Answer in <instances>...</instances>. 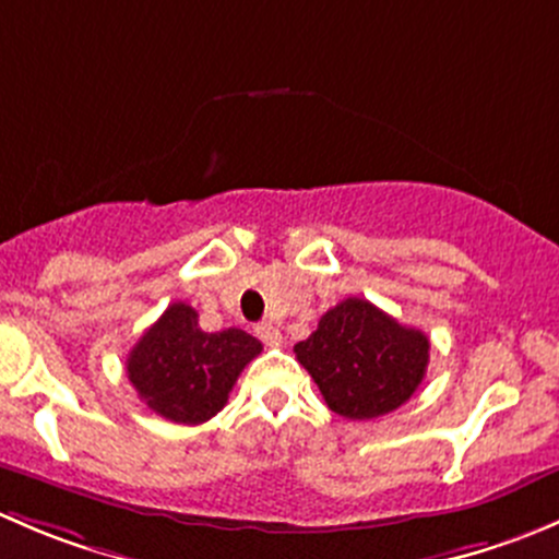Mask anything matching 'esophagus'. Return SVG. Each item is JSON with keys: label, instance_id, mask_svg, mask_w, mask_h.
I'll return each mask as SVG.
<instances>
[{"label": "esophagus", "instance_id": "esophagus-1", "mask_svg": "<svg viewBox=\"0 0 559 559\" xmlns=\"http://www.w3.org/2000/svg\"><path fill=\"white\" fill-rule=\"evenodd\" d=\"M257 337L264 343V346H281V332H278V326H273V324H259Z\"/></svg>", "mask_w": 559, "mask_h": 559}]
</instances>
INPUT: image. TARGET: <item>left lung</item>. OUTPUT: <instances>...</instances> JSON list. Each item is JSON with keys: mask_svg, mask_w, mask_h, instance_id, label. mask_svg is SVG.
Instances as JSON below:
<instances>
[{"mask_svg": "<svg viewBox=\"0 0 559 559\" xmlns=\"http://www.w3.org/2000/svg\"><path fill=\"white\" fill-rule=\"evenodd\" d=\"M295 354L330 411L362 421L408 403L427 373L430 341L373 302L348 297L321 316Z\"/></svg>", "mask_w": 559, "mask_h": 559, "instance_id": "8db88e82", "label": "left lung"}]
</instances>
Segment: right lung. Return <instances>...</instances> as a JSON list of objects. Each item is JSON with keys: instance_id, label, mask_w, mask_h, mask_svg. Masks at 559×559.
Listing matches in <instances>:
<instances>
[{"instance_id": "add662e5", "label": "right lung", "mask_w": 559, "mask_h": 559, "mask_svg": "<svg viewBox=\"0 0 559 559\" xmlns=\"http://www.w3.org/2000/svg\"><path fill=\"white\" fill-rule=\"evenodd\" d=\"M262 352L248 332L200 330V316L173 302L143 332L127 357V376L140 400L175 425H202L227 405L235 381Z\"/></svg>"}]
</instances>
